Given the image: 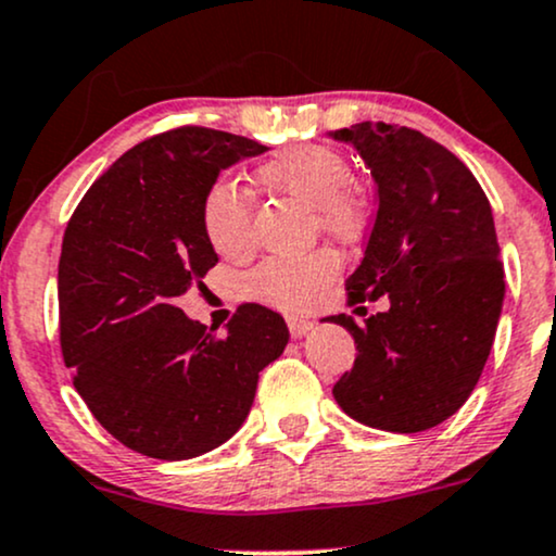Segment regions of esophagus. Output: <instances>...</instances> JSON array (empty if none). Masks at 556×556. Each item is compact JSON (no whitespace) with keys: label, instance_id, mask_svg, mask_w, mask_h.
Here are the masks:
<instances>
[{"label":"esophagus","instance_id":"esophagus-1","mask_svg":"<svg viewBox=\"0 0 556 556\" xmlns=\"http://www.w3.org/2000/svg\"><path fill=\"white\" fill-rule=\"evenodd\" d=\"M287 326H290V333H292V339H303L305 333H311L313 331V320H303V318H290L287 320Z\"/></svg>","mask_w":556,"mask_h":556}]
</instances>
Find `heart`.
<instances>
[{"instance_id": "obj_1", "label": "heart", "mask_w": 556, "mask_h": 556, "mask_svg": "<svg viewBox=\"0 0 556 556\" xmlns=\"http://www.w3.org/2000/svg\"><path fill=\"white\" fill-rule=\"evenodd\" d=\"M256 178L274 193H282L316 214V225L333 238H350L363 223L352 191V165L342 152L324 144H303L258 165ZM204 232L223 256H245L253 249L251 199L232 180H217L202 204ZM337 271L329 253L303 258H271L251 274V292L282 311H303Z\"/></svg>"}]
</instances>
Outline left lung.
<instances>
[{"mask_svg":"<svg viewBox=\"0 0 556 556\" xmlns=\"http://www.w3.org/2000/svg\"><path fill=\"white\" fill-rule=\"evenodd\" d=\"M352 144L378 186L350 305L388 298L352 333L354 367L333 386L352 419L386 432H422L453 417L490 357L505 300L492 206L460 160L425 134L363 122L329 134Z\"/></svg>","mask_w":556,"mask_h":556,"instance_id":"left-lung-1","label":"left lung"}]
</instances>
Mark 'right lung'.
<instances>
[{
    "instance_id": "1",
    "label": "right lung",
    "mask_w": 556,
    "mask_h": 556,
    "mask_svg": "<svg viewBox=\"0 0 556 556\" xmlns=\"http://www.w3.org/2000/svg\"><path fill=\"white\" fill-rule=\"evenodd\" d=\"M269 147L184 126L131 147L72 214L59 258V333L92 417L142 456L186 460L230 440L285 318L240 305L225 337L176 305L217 264L202 204L223 170Z\"/></svg>"
}]
</instances>
